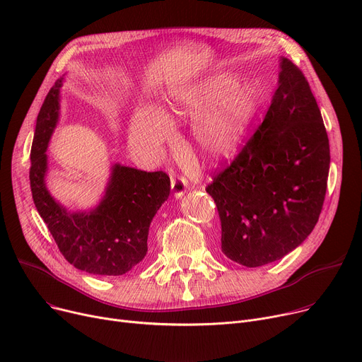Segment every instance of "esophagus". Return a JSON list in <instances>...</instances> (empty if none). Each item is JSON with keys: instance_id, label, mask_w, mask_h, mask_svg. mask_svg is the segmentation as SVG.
<instances>
[{"instance_id": "esophagus-1", "label": "esophagus", "mask_w": 362, "mask_h": 362, "mask_svg": "<svg viewBox=\"0 0 362 362\" xmlns=\"http://www.w3.org/2000/svg\"><path fill=\"white\" fill-rule=\"evenodd\" d=\"M170 179H171V189H173L175 197L180 198L186 192L187 180L183 176L175 173V171H170Z\"/></svg>"}]
</instances>
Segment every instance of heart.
<instances>
[{"instance_id":"1","label":"heart","mask_w":362,"mask_h":362,"mask_svg":"<svg viewBox=\"0 0 362 362\" xmlns=\"http://www.w3.org/2000/svg\"><path fill=\"white\" fill-rule=\"evenodd\" d=\"M258 110L250 85H240L232 74H218L191 86L171 90L163 119L142 112L132 123V138L142 145H160L170 135L163 120L197 117L194 126L195 152L205 161H217L236 151Z\"/></svg>"}]
</instances>
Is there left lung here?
<instances>
[{"label":"left lung","instance_id":"1","mask_svg":"<svg viewBox=\"0 0 362 362\" xmlns=\"http://www.w3.org/2000/svg\"><path fill=\"white\" fill-rule=\"evenodd\" d=\"M262 123L205 187L217 205L221 251L246 267L283 258L308 238L325 204L327 132L310 83L281 59Z\"/></svg>","mask_w":362,"mask_h":362}]
</instances>
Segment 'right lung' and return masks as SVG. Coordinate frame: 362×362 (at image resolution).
Returning a JSON list of instances; mask_svg holds the SVG:
<instances>
[{
	"label": "right lung",
	"mask_w": 362,
	"mask_h": 362,
	"mask_svg": "<svg viewBox=\"0 0 362 362\" xmlns=\"http://www.w3.org/2000/svg\"><path fill=\"white\" fill-rule=\"evenodd\" d=\"M59 79L49 89L36 119L29 180L37 213L63 257L76 269L98 276H122L148 251V230L170 194L164 171H142L116 164L101 204L90 213H67L48 194L44 176L47 146L59 117Z\"/></svg>",
	"instance_id": "add662e5"
}]
</instances>
